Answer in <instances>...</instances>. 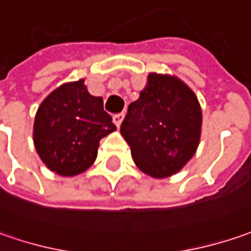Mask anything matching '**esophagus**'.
<instances>
[{
    "instance_id": "1",
    "label": "esophagus",
    "mask_w": 251,
    "mask_h": 251,
    "mask_svg": "<svg viewBox=\"0 0 251 251\" xmlns=\"http://www.w3.org/2000/svg\"><path fill=\"white\" fill-rule=\"evenodd\" d=\"M124 117H125V114H124V112H121V114H115V115L112 117V119H114V124H115L118 127H119V126H121V124H122Z\"/></svg>"
}]
</instances>
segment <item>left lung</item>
Returning a JSON list of instances; mask_svg holds the SVG:
<instances>
[{
	"label": "left lung",
	"mask_w": 251,
	"mask_h": 251,
	"mask_svg": "<svg viewBox=\"0 0 251 251\" xmlns=\"http://www.w3.org/2000/svg\"><path fill=\"white\" fill-rule=\"evenodd\" d=\"M201 122L199 100L186 83L176 76L150 74L139 100L127 107L121 134L144 174L168 177L195 155Z\"/></svg>",
	"instance_id": "8db88e82"
}]
</instances>
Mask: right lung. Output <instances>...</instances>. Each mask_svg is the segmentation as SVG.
<instances>
[{
    "label": "right lung",
    "mask_w": 251,
    "mask_h": 251,
    "mask_svg": "<svg viewBox=\"0 0 251 251\" xmlns=\"http://www.w3.org/2000/svg\"><path fill=\"white\" fill-rule=\"evenodd\" d=\"M117 130L84 79L64 83L40 104L34 118L33 142L47 168L61 176H75L97 158L100 140Z\"/></svg>",
    "instance_id": "right-lung-1"
}]
</instances>
